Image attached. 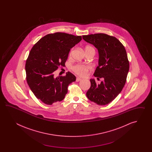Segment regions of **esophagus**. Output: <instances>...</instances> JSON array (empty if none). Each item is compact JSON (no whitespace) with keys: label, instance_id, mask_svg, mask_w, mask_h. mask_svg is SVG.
Here are the masks:
<instances>
[{"label":"esophagus","instance_id":"obj_1","mask_svg":"<svg viewBox=\"0 0 152 152\" xmlns=\"http://www.w3.org/2000/svg\"><path fill=\"white\" fill-rule=\"evenodd\" d=\"M81 80V79H80V77H77L76 78V81L77 82H78V81H80Z\"/></svg>","mask_w":152,"mask_h":152}]
</instances>
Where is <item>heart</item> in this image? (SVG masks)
<instances>
[{"mask_svg": "<svg viewBox=\"0 0 152 152\" xmlns=\"http://www.w3.org/2000/svg\"><path fill=\"white\" fill-rule=\"evenodd\" d=\"M73 49H74L73 48L71 49V51L69 52V55H72ZM88 49H92L94 50V49L92 47L87 45L85 47V50H88ZM91 68L92 67L90 65L77 64V65H75L72 67V70L78 75L80 77H85L87 75L88 72L91 69Z\"/></svg>", "mask_w": 152, "mask_h": 152, "instance_id": "obj_1", "label": "heart"}]
</instances>
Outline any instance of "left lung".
<instances>
[{"mask_svg":"<svg viewBox=\"0 0 152 152\" xmlns=\"http://www.w3.org/2000/svg\"><path fill=\"white\" fill-rule=\"evenodd\" d=\"M83 39L98 49V66L94 75L104 79L98 85L94 79H90L86 96L98 105H107L120 94L126 84L129 69L126 49L115 37L105 34L83 35Z\"/></svg>","mask_w":152,"mask_h":152,"instance_id":"1","label":"left lung"}]
</instances>
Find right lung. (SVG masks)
<instances>
[{
	"label": "right lung",
	"instance_id": "add662e5",
	"mask_svg": "<svg viewBox=\"0 0 152 152\" xmlns=\"http://www.w3.org/2000/svg\"><path fill=\"white\" fill-rule=\"evenodd\" d=\"M81 39V36L55 32L45 36L32 47L26 61V79L33 94L43 103L52 105L63 100L68 85L76 80L69 72L56 77L54 73L65 66L71 49Z\"/></svg>",
	"mask_w": 152,
	"mask_h": 152
}]
</instances>
